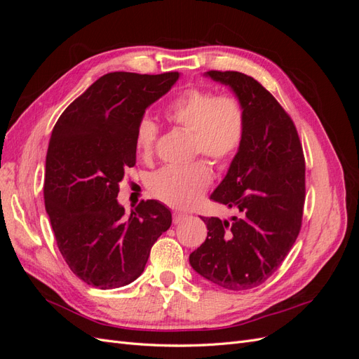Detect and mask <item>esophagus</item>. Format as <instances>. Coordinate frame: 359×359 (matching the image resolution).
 Instances as JSON below:
<instances>
[{"mask_svg": "<svg viewBox=\"0 0 359 359\" xmlns=\"http://www.w3.org/2000/svg\"><path fill=\"white\" fill-rule=\"evenodd\" d=\"M187 219V214H182V212H173V223L180 224L181 222H184Z\"/></svg>", "mask_w": 359, "mask_h": 359, "instance_id": "esophagus-1", "label": "esophagus"}]
</instances>
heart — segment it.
Listing matches in <instances>:
<instances>
[{
	"label": "heart",
	"instance_id": "heart-1",
	"mask_svg": "<svg viewBox=\"0 0 359 359\" xmlns=\"http://www.w3.org/2000/svg\"><path fill=\"white\" fill-rule=\"evenodd\" d=\"M165 116L170 124L193 133L194 154L208 156L219 166L227 165L243 145L245 114L241 102L232 95L187 90L168 104ZM157 135L158 127L153 119H140L135 145L144 160L153 156ZM211 181L208 163L199 160L187 166H168L154 172L148 180V190L173 208H189L202 198Z\"/></svg>",
	"mask_w": 359,
	"mask_h": 359
}]
</instances>
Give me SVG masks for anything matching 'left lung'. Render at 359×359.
Masks as SVG:
<instances>
[{
  "instance_id": "8db88e82",
  "label": "left lung",
  "mask_w": 359,
  "mask_h": 359,
  "mask_svg": "<svg viewBox=\"0 0 359 359\" xmlns=\"http://www.w3.org/2000/svg\"><path fill=\"white\" fill-rule=\"evenodd\" d=\"M229 86L245 114V135L211 199L235 210L229 220L202 217L205 243L190 265L211 283L229 290L252 289L274 274L301 229L306 165L290 116L252 76L206 72Z\"/></svg>"
}]
</instances>
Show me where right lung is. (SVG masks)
<instances>
[{
  "label": "right lung",
  "mask_w": 359,
  "mask_h": 359,
  "mask_svg": "<svg viewBox=\"0 0 359 359\" xmlns=\"http://www.w3.org/2000/svg\"><path fill=\"white\" fill-rule=\"evenodd\" d=\"M180 76L107 73L52 130L45 206L64 260L86 285L106 290L132 283L172 224L170 210L158 201H142L124 215L116 198L126 169L136 163L139 121Z\"/></svg>",
  "instance_id": "obj_1"
}]
</instances>
